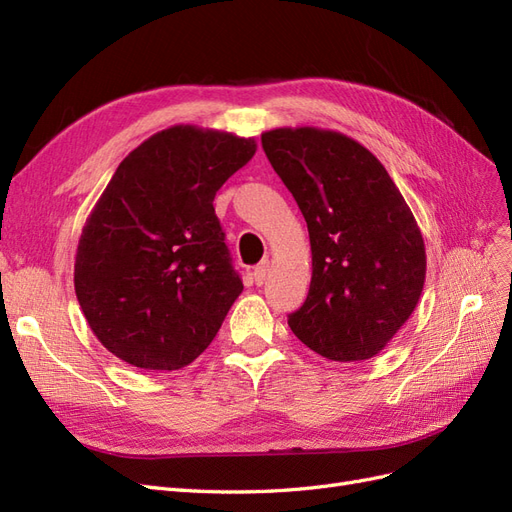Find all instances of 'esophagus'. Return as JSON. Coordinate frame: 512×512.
Returning <instances> with one entry per match:
<instances>
[{
	"instance_id": "34e87169",
	"label": "esophagus",
	"mask_w": 512,
	"mask_h": 512,
	"mask_svg": "<svg viewBox=\"0 0 512 512\" xmlns=\"http://www.w3.org/2000/svg\"><path fill=\"white\" fill-rule=\"evenodd\" d=\"M269 271H271V262L269 260L260 262V265L254 269V282H256V286H262V284L267 282Z\"/></svg>"
}]
</instances>
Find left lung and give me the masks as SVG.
Returning <instances> with one entry per match:
<instances>
[{
	"label": "left lung",
	"instance_id": "1",
	"mask_svg": "<svg viewBox=\"0 0 512 512\" xmlns=\"http://www.w3.org/2000/svg\"><path fill=\"white\" fill-rule=\"evenodd\" d=\"M262 149L307 222L312 284L288 316L324 359L376 356L421 299L425 241L380 160L354 138L314 126L262 132Z\"/></svg>",
	"mask_w": 512,
	"mask_h": 512
}]
</instances>
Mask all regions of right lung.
<instances>
[{
	"mask_svg": "<svg viewBox=\"0 0 512 512\" xmlns=\"http://www.w3.org/2000/svg\"><path fill=\"white\" fill-rule=\"evenodd\" d=\"M256 141L198 126L149 136L117 166L74 256V290L98 342L138 369L190 365L243 292L213 198Z\"/></svg>",
	"mask_w": 512,
	"mask_h": 512,
	"instance_id": "add662e5",
	"label": "right lung"
}]
</instances>
